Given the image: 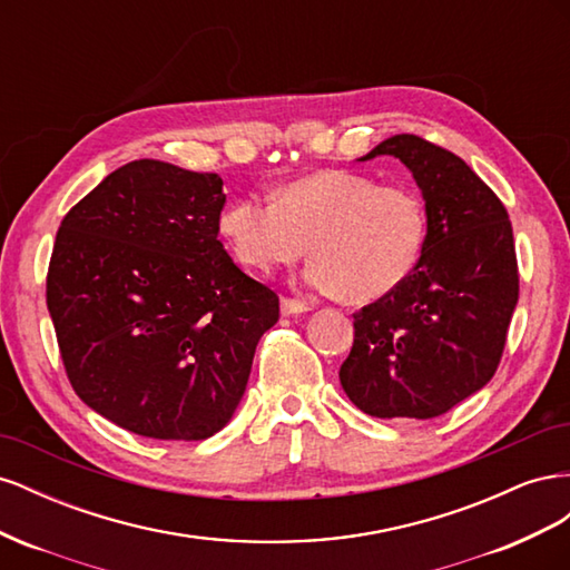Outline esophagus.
I'll return each mask as SVG.
<instances>
[{"label":"esophagus","mask_w":570,"mask_h":570,"mask_svg":"<svg viewBox=\"0 0 570 570\" xmlns=\"http://www.w3.org/2000/svg\"><path fill=\"white\" fill-rule=\"evenodd\" d=\"M281 312H283L285 316H292V314H306V312H312V304H308V302H302V299L283 297V299H281Z\"/></svg>","instance_id":"1"}]
</instances>
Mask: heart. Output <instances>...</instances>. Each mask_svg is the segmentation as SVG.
<instances>
[{
	"label": "heart",
	"instance_id": "heart-1",
	"mask_svg": "<svg viewBox=\"0 0 570 570\" xmlns=\"http://www.w3.org/2000/svg\"><path fill=\"white\" fill-rule=\"evenodd\" d=\"M218 230L243 266L268 273L306 254V283L366 304L400 287L419 264L428 214L402 185L342 168H321L281 185L273 199L237 197L223 206Z\"/></svg>",
	"mask_w": 570,
	"mask_h": 570
}]
</instances>
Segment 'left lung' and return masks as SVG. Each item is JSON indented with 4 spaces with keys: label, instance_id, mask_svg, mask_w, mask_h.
Returning <instances> with one entry per match:
<instances>
[{
    "label": "left lung",
    "instance_id": "left-lung-1",
    "mask_svg": "<svg viewBox=\"0 0 570 570\" xmlns=\"http://www.w3.org/2000/svg\"><path fill=\"white\" fill-rule=\"evenodd\" d=\"M400 159L421 187L428 233L419 264L354 314L340 383L375 419H435L485 387L519 302L504 204L473 168L419 135H394L358 161Z\"/></svg>",
    "mask_w": 570,
    "mask_h": 570
}]
</instances>
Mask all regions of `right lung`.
Segmentation results:
<instances>
[{"instance_id":"1","label":"right lung","mask_w":570,"mask_h":570,"mask_svg":"<svg viewBox=\"0 0 570 570\" xmlns=\"http://www.w3.org/2000/svg\"><path fill=\"white\" fill-rule=\"evenodd\" d=\"M216 174L140 159L61 220L47 308L76 394L154 440H206L243 400L278 295L218 239Z\"/></svg>"}]
</instances>
